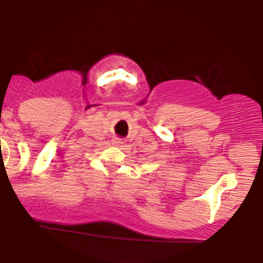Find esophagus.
<instances>
[{"instance_id":"1","label":"esophagus","mask_w":263,"mask_h":263,"mask_svg":"<svg viewBox=\"0 0 263 263\" xmlns=\"http://www.w3.org/2000/svg\"><path fill=\"white\" fill-rule=\"evenodd\" d=\"M114 145H116V146H120V145H122V141L121 140H114Z\"/></svg>"}]
</instances>
